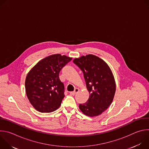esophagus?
<instances>
[{
  "instance_id": "obj_1",
  "label": "esophagus",
  "mask_w": 149,
  "mask_h": 149,
  "mask_svg": "<svg viewBox=\"0 0 149 149\" xmlns=\"http://www.w3.org/2000/svg\"><path fill=\"white\" fill-rule=\"evenodd\" d=\"M79 89L78 88H75V90H74V91H73V92H70V94H71V95H75L77 93H78V91H79Z\"/></svg>"
}]
</instances>
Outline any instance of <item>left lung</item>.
Masks as SVG:
<instances>
[{
  "mask_svg": "<svg viewBox=\"0 0 149 149\" xmlns=\"http://www.w3.org/2000/svg\"><path fill=\"white\" fill-rule=\"evenodd\" d=\"M73 62L82 71L90 94L87 102L79 104L81 111L86 116H97L107 109L116 92L113 73L102 59L94 55L82 56Z\"/></svg>",
  "mask_w": 149,
  "mask_h": 149,
  "instance_id": "obj_1",
  "label": "left lung"
}]
</instances>
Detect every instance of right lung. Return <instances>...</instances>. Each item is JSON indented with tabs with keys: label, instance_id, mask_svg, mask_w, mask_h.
Returning a JSON list of instances; mask_svg holds the SVG:
<instances>
[{
	"label": "right lung",
	"instance_id": "add662e5",
	"mask_svg": "<svg viewBox=\"0 0 149 149\" xmlns=\"http://www.w3.org/2000/svg\"><path fill=\"white\" fill-rule=\"evenodd\" d=\"M71 58L52 55L38 62L25 80L26 95L33 107L40 113L57 110L64 98V85L59 78L61 69Z\"/></svg>",
	"mask_w": 149,
	"mask_h": 149
}]
</instances>
